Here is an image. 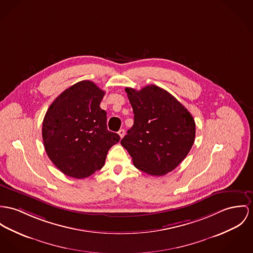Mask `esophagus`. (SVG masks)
<instances>
[{
    "mask_svg": "<svg viewBox=\"0 0 253 253\" xmlns=\"http://www.w3.org/2000/svg\"><path fill=\"white\" fill-rule=\"evenodd\" d=\"M118 135L122 138V137L124 136V135H125V130H124V129H120V130L118 131Z\"/></svg>",
    "mask_w": 253,
    "mask_h": 253,
    "instance_id": "1",
    "label": "esophagus"
}]
</instances>
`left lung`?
Instances as JSON below:
<instances>
[{
	"label": "left lung",
	"mask_w": 253,
	"mask_h": 253,
	"mask_svg": "<svg viewBox=\"0 0 253 253\" xmlns=\"http://www.w3.org/2000/svg\"><path fill=\"white\" fill-rule=\"evenodd\" d=\"M134 125L121 139L137 169L153 176L172 171L189 154L195 137L190 112L169 92L155 84L140 90L126 87Z\"/></svg>",
	"instance_id": "8db88e82"
}]
</instances>
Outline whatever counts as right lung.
<instances>
[{
    "label": "right lung",
    "instance_id": "right-lung-1",
    "mask_svg": "<svg viewBox=\"0 0 253 253\" xmlns=\"http://www.w3.org/2000/svg\"><path fill=\"white\" fill-rule=\"evenodd\" d=\"M105 91L81 81L50 105L42 123L44 148L58 169L83 179L103 168L110 148L120 136L107 129V113L100 108Z\"/></svg>",
    "mask_w": 253,
    "mask_h": 253
}]
</instances>
